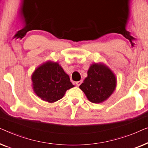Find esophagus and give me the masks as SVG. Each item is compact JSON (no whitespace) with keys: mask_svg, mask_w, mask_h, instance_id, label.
<instances>
[{"mask_svg":"<svg viewBox=\"0 0 148 148\" xmlns=\"http://www.w3.org/2000/svg\"><path fill=\"white\" fill-rule=\"evenodd\" d=\"M82 80H80V81H77V82H76V84L77 85V86H80V85L82 84Z\"/></svg>","mask_w":148,"mask_h":148,"instance_id":"esophagus-1","label":"esophagus"}]
</instances>
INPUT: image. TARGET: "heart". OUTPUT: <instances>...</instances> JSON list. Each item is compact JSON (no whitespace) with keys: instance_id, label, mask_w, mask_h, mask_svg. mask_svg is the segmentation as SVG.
Returning a JSON list of instances; mask_svg holds the SVG:
<instances>
[{"instance_id":"heart-1","label":"heart","mask_w":148,"mask_h":148,"mask_svg":"<svg viewBox=\"0 0 148 148\" xmlns=\"http://www.w3.org/2000/svg\"><path fill=\"white\" fill-rule=\"evenodd\" d=\"M9 1H10V3H11L12 5H13L14 6V5H16V4L20 3V2H21V0H9Z\"/></svg>"}]
</instances>
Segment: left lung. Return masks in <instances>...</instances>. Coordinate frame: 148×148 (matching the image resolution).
<instances>
[{"instance_id":"obj_1","label":"left lung","mask_w":148,"mask_h":148,"mask_svg":"<svg viewBox=\"0 0 148 148\" xmlns=\"http://www.w3.org/2000/svg\"><path fill=\"white\" fill-rule=\"evenodd\" d=\"M116 77L107 66L93 64L88 70V76L80 86L90 102L100 103L107 100L116 87Z\"/></svg>"}]
</instances>
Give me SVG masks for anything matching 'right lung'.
<instances>
[{"instance_id": "add662e5", "label": "right lung", "mask_w": 148, "mask_h": 148, "mask_svg": "<svg viewBox=\"0 0 148 148\" xmlns=\"http://www.w3.org/2000/svg\"><path fill=\"white\" fill-rule=\"evenodd\" d=\"M35 94L43 101L53 103L61 99L74 85L58 63L47 62L37 68L32 77Z\"/></svg>"}]
</instances>
